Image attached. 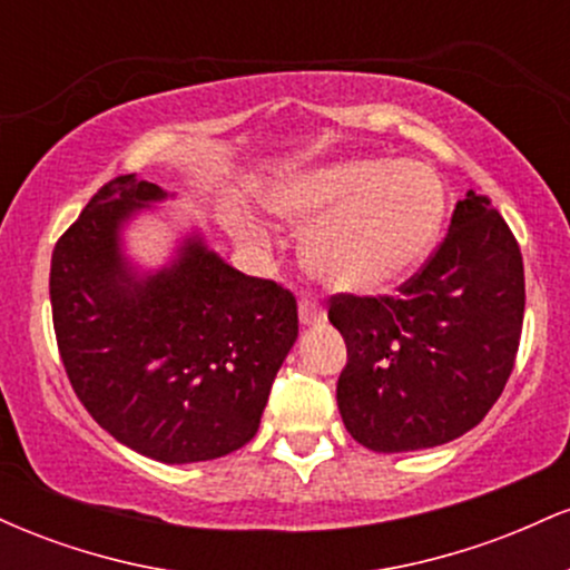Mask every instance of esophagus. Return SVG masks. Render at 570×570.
Listing matches in <instances>:
<instances>
[{"mask_svg": "<svg viewBox=\"0 0 570 570\" xmlns=\"http://www.w3.org/2000/svg\"><path fill=\"white\" fill-rule=\"evenodd\" d=\"M299 324L303 326H316L326 322V311L322 305L311 303V299H299Z\"/></svg>", "mask_w": 570, "mask_h": 570, "instance_id": "obj_1", "label": "esophagus"}]
</instances>
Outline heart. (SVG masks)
Instances as JSON below:
<instances>
[{"mask_svg":"<svg viewBox=\"0 0 570 570\" xmlns=\"http://www.w3.org/2000/svg\"><path fill=\"white\" fill-rule=\"evenodd\" d=\"M278 222L307 230L305 265L318 284L343 294H381L402 284L434 248L448 212L440 174L426 163L353 158L273 181L263 195ZM238 244L265 248L271 235L252 214L227 208Z\"/></svg>","mask_w":570,"mask_h":570,"instance_id":"b5f03b06","label":"heart"}]
</instances>
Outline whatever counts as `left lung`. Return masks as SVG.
I'll return each mask as SVG.
<instances>
[{
  "label": "left lung",
  "instance_id": "obj_1",
  "mask_svg": "<svg viewBox=\"0 0 570 570\" xmlns=\"http://www.w3.org/2000/svg\"><path fill=\"white\" fill-rule=\"evenodd\" d=\"M525 313L522 254L485 195L458 200L440 252L399 297H332L348 364L345 429L375 453H410L472 431L501 396Z\"/></svg>",
  "mask_w": 570,
  "mask_h": 570
}]
</instances>
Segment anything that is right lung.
<instances>
[{
    "mask_svg": "<svg viewBox=\"0 0 570 570\" xmlns=\"http://www.w3.org/2000/svg\"><path fill=\"white\" fill-rule=\"evenodd\" d=\"M174 193L134 174L104 185L50 263L58 351L104 431L160 463L214 461L254 440L276 372L297 340V303L246 276L195 222L160 265L128 230Z\"/></svg>",
    "mask_w": 570,
    "mask_h": 570,
    "instance_id": "1",
    "label": "right lung"
}]
</instances>
